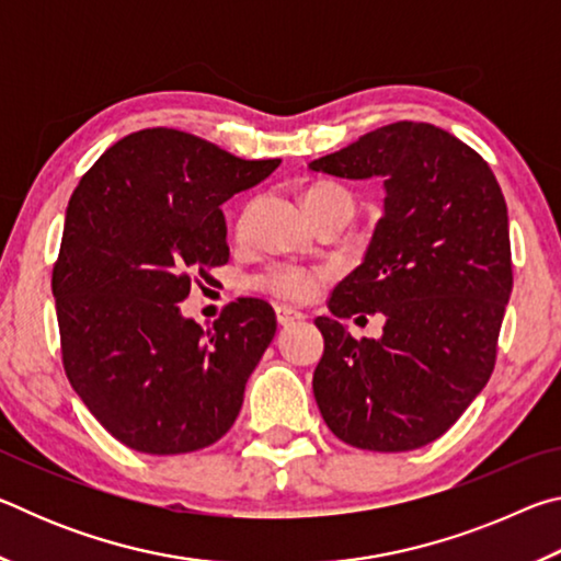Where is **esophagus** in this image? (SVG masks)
<instances>
[{
    "mask_svg": "<svg viewBox=\"0 0 561 561\" xmlns=\"http://www.w3.org/2000/svg\"><path fill=\"white\" fill-rule=\"evenodd\" d=\"M301 319H304L301 311L291 309V307H277V321L282 327H289V324H294V321H301Z\"/></svg>",
    "mask_w": 561,
    "mask_h": 561,
    "instance_id": "esophagus-1",
    "label": "esophagus"
}]
</instances>
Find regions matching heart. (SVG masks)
<instances>
[{"instance_id": "heart-1", "label": "heart", "mask_w": 561, "mask_h": 561, "mask_svg": "<svg viewBox=\"0 0 561 561\" xmlns=\"http://www.w3.org/2000/svg\"><path fill=\"white\" fill-rule=\"evenodd\" d=\"M304 205L309 215L324 210V207H344L354 215V193L339 183H314L304 190ZM327 279L324 270L301 267V264H272L250 279V287L272 294L277 299L287 301H309L314 299L321 284Z\"/></svg>"}]
</instances>
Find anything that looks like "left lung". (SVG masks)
<instances>
[{"label": "left lung", "mask_w": 561, "mask_h": 561, "mask_svg": "<svg viewBox=\"0 0 561 561\" xmlns=\"http://www.w3.org/2000/svg\"><path fill=\"white\" fill-rule=\"evenodd\" d=\"M309 168L386 183L364 264L334 289V317H317L321 417L360 450L423 448L495 368L512 291L505 195L480 153L431 123H388ZM366 313L387 317L381 340H354L340 324Z\"/></svg>", "instance_id": "left-lung-1"}]
</instances>
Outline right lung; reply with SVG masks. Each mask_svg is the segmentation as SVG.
<instances>
[{"label": "right lung", "mask_w": 561, "mask_h": 561, "mask_svg": "<svg viewBox=\"0 0 561 561\" xmlns=\"http://www.w3.org/2000/svg\"><path fill=\"white\" fill-rule=\"evenodd\" d=\"M277 165L178 128H144L76 185L51 272L61 360L73 391L128 448L193 453L232 428L277 331L274 309L234 299L203 331L178 301L230 260L222 203Z\"/></svg>", "instance_id": "obj_1"}]
</instances>
